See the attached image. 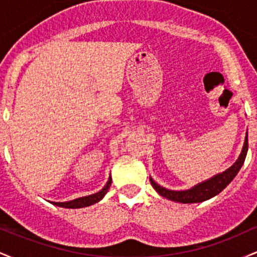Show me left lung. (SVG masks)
I'll use <instances>...</instances> for the list:
<instances>
[{"label": "left lung", "instance_id": "obj_1", "mask_svg": "<svg viewBox=\"0 0 257 257\" xmlns=\"http://www.w3.org/2000/svg\"><path fill=\"white\" fill-rule=\"evenodd\" d=\"M247 152V135L245 137V141H244L243 150H241V153L239 158L235 161V163L233 164L232 167H229L228 169L225 170L223 173L217 174V175L213 176L211 179L206 180V181L200 182V184L193 186L192 188L186 191H172L168 190V188L162 187L159 186L157 182H155L153 180L150 178V181H151V185L153 186L157 192L161 194L164 198L174 200V202L179 203H185V204H188V203H199L204 202V200H208L213 197L219 194L223 188L227 187V185L232 181L233 179L235 178L238 172L240 170L241 166L244 164V161H245Z\"/></svg>", "mask_w": 257, "mask_h": 257}]
</instances>
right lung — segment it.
Listing matches in <instances>:
<instances>
[{
    "instance_id": "1",
    "label": "right lung",
    "mask_w": 257,
    "mask_h": 257,
    "mask_svg": "<svg viewBox=\"0 0 257 257\" xmlns=\"http://www.w3.org/2000/svg\"><path fill=\"white\" fill-rule=\"evenodd\" d=\"M111 181H112V179L110 176V178H108L107 184L104 186V188H102L101 191H99V192L90 194V196L81 197V198H76L73 200H70V202H51V203L54 205L61 206V208H67V209H78V208H84V206L93 205V204H95V203H98L99 200H101L102 198H104V196L107 193L108 188H110Z\"/></svg>"
}]
</instances>
